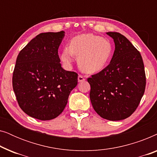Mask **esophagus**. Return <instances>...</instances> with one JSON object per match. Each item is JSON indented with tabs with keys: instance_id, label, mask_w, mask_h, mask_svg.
Segmentation results:
<instances>
[{
	"instance_id": "esophagus-1",
	"label": "esophagus",
	"mask_w": 157,
	"mask_h": 157,
	"mask_svg": "<svg viewBox=\"0 0 157 157\" xmlns=\"http://www.w3.org/2000/svg\"><path fill=\"white\" fill-rule=\"evenodd\" d=\"M78 80L79 82H82V81H84L86 80V78H85L84 76H82V75L79 74L78 76Z\"/></svg>"
}]
</instances>
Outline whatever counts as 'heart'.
<instances>
[{
    "instance_id": "1",
    "label": "heart",
    "mask_w": 157,
    "mask_h": 157,
    "mask_svg": "<svg viewBox=\"0 0 157 157\" xmlns=\"http://www.w3.org/2000/svg\"><path fill=\"white\" fill-rule=\"evenodd\" d=\"M113 52L112 45L109 40L91 33L81 34L71 40L64 47L61 61L69 66L78 56V63L81 69L88 73L102 70L110 61Z\"/></svg>"
}]
</instances>
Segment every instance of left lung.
Returning a JSON list of instances; mask_svg holds the SVG:
<instances>
[{
  "instance_id": "8db88e82",
  "label": "left lung",
  "mask_w": 157,
  "mask_h": 157,
  "mask_svg": "<svg viewBox=\"0 0 157 157\" xmlns=\"http://www.w3.org/2000/svg\"><path fill=\"white\" fill-rule=\"evenodd\" d=\"M115 43L110 63L87 78L93 108L103 119L119 121L136 111L146 87L144 66L139 51L125 36L109 32Z\"/></svg>"
}]
</instances>
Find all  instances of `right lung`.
I'll return each instance as SVG.
<instances>
[{"mask_svg": "<svg viewBox=\"0 0 157 157\" xmlns=\"http://www.w3.org/2000/svg\"><path fill=\"white\" fill-rule=\"evenodd\" d=\"M64 31L42 33L18 53L13 73V89L20 108L35 119L51 120L61 114L78 74L61 67L58 50Z\"/></svg>", "mask_w": 157, "mask_h": 157, "instance_id": "1", "label": "right lung"}]
</instances>
